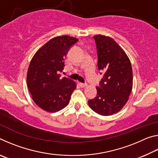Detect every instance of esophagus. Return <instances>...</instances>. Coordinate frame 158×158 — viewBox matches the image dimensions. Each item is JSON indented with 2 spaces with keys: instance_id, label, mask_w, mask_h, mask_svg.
<instances>
[{
  "instance_id": "34e87169",
  "label": "esophagus",
  "mask_w": 158,
  "mask_h": 158,
  "mask_svg": "<svg viewBox=\"0 0 158 158\" xmlns=\"http://www.w3.org/2000/svg\"><path fill=\"white\" fill-rule=\"evenodd\" d=\"M79 85L81 88H85V87L87 86V84H83V83H79Z\"/></svg>"
}]
</instances>
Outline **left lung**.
Segmentation results:
<instances>
[{"mask_svg":"<svg viewBox=\"0 0 158 158\" xmlns=\"http://www.w3.org/2000/svg\"><path fill=\"white\" fill-rule=\"evenodd\" d=\"M98 53V69L103 72L97 97L89 105L102 116H111L123 109L132 90L133 77L130 60L124 50L109 36H93Z\"/></svg>","mask_w":158,"mask_h":158,"instance_id":"8db88e82","label":"left lung"}]
</instances>
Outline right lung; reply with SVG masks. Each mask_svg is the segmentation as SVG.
Instances as JSON below:
<instances>
[{"mask_svg": "<svg viewBox=\"0 0 158 158\" xmlns=\"http://www.w3.org/2000/svg\"><path fill=\"white\" fill-rule=\"evenodd\" d=\"M78 39L57 36L37 51L29 65L26 82L34 102L47 112H56L68 105L77 83L60 78L69 48Z\"/></svg>", "mask_w": 158, "mask_h": 158, "instance_id": "obj_1", "label": "right lung"}]
</instances>
